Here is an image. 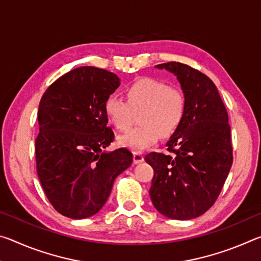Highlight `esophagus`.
<instances>
[{"label":"esophagus","instance_id":"obj_1","mask_svg":"<svg viewBox=\"0 0 261 261\" xmlns=\"http://www.w3.org/2000/svg\"><path fill=\"white\" fill-rule=\"evenodd\" d=\"M144 161V156H143V154L141 153H134V163H140V162H143Z\"/></svg>","mask_w":261,"mask_h":261}]
</instances>
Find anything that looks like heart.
<instances>
[{
    "instance_id": "heart-1",
    "label": "heart",
    "mask_w": 261,
    "mask_h": 261,
    "mask_svg": "<svg viewBox=\"0 0 261 261\" xmlns=\"http://www.w3.org/2000/svg\"><path fill=\"white\" fill-rule=\"evenodd\" d=\"M125 101L109 95L103 109L115 129H129L134 114H138L139 126L118 138L122 146L143 151L158 140L167 138L178 129L187 112V96L177 87L151 78H141L125 88Z\"/></svg>"
}]
</instances>
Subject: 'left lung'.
Masks as SVG:
<instances>
[{"mask_svg": "<svg viewBox=\"0 0 261 261\" xmlns=\"http://www.w3.org/2000/svg\"><path fill=\"white\" fill-rule=\"evenodd\" d=\"M177 77L187 96L183 122L163 154L152 152L145 161L154 170L149 196L159 213L190 220L214 205L232 165L228 113L211 79L179 62L155 65Z\"/></svg>", "mask_w": 261, "mask_h": 261, "instance_id": "1", "label": "left lung"}]
</instances>
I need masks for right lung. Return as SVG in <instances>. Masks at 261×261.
Listing matches in <instances>:
<instances>
[{
    "mask_svg": "<svg viewBox=\"0 0 261 261\" xmlns=\"http://www.w3.org/2000/svg\"><path fill=\"white\" fill-rule=\"evenodd\" d=\"M120 78L105 69H73L47 88L39 103L37 173L53 207L70 219L102 208L115 178L134 160L126 148L106 152L114 140L106 99Z\"/></svg>",
    "mask_w": 261,
    "mask_h": 261,
    "instance_id": "add662e5",
    "label": "right lung"
}]
</instances>
